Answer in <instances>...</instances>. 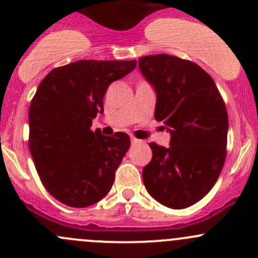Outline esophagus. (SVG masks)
<instances>
[{
    "instance_id": "34e87169",
    "label": "esophagus",
    "mask_w": 258,
    "mask_h": 258,
    "mask_svg": "<svg viewBox=\"0 0 258 258\" xmlns=\"http://www.w3.org/2000/svg\"><path fill=\"white\" fill-rule=\"evenodd\" d=\"M131 142L134 145H136V144H141V140H139V139H136V137H134V136H131Z\"/></svg>"
}]
</instances>
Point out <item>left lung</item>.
Returning <instances> with one entry per match:
<instances>
[{"label": "left lung", "instance_id": "left-lung-1", "mask_svg": "<svg viewBox=\"0 0 258 258\" xmlns=\"http://www.w3.org/2000/svg\"><path fill=\"white\" fill-rule=\"evenodd\" d=\"M157 96L155 118L170 132L168 147L151 142L144 184L157 202L186 209L215 186L226 158L228 116L215 81L199 64L160 53L139 59Z\"/></svg>", "mask_w": 258, "mask_h": 258}]
</instances>
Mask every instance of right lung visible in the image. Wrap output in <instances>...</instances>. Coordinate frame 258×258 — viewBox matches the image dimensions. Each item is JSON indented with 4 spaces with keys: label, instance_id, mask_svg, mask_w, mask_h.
<instances>
[{
    "label": "right lung",
    "instance_id": "obj_1",
    "mask_svg": "<svg viewBox=\"0 0 258 258\" xmlns=\"http://www.w3.org/2000/svg\"><path fill=\"white\" fill-rule=\"evenodd\" d=\"M135 67V59H81L52 70L37 87L28 147L43 186L62 204L82 209L110 192L131 141L123 132L103 136L91 126L103 112L108 86Z\"/></svg>",
    "mask_w": 258,
    "mask_h": 258
}]
</instances>
